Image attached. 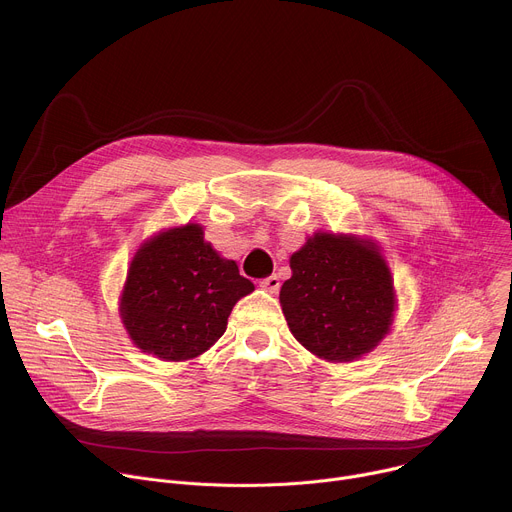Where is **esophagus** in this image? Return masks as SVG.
<instances>
[{
    "instance_id": "obj_1",
    "label": "esophagus",
    "mask_w": 512,
    "mask_h": 512,
    "mask_svg": "<svg viewBox=\"0 0 512 512\" xmlns=\"http://www.w3.org/2000/svg\"><path fill=\"white\" fill-rule=\"evenodd\" d=\"M279 285H281V283H279V277H277V275H269V277H265V279L259 281V287L265 289V291H269V294H277Z\"/></svg>"
}]
</instances>
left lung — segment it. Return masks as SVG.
<instances>
[{
  "instance_id": "obj_1",
  "label": "left lung",
  "mask_w": 512,
  "mask_h": 512,
  "mask_svg": "<svg viewBox=\"0 0 512 512\" xmlns=\"http://www.w3.org/2000/svg\"><path fill=\"white\" fill-rule=\"evenodd\" d=\"M279 304L289 332L314 356L352 362L391 332L397 291L371 237L318 231L289 257Z\"/></svg>"
}]
</instances>
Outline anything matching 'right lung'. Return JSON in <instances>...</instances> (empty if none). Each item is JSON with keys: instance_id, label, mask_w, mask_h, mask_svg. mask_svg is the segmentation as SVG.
<instances>
[{"instance_id": "right-lung-1", "label": "right lung", "mask_w": 512, "mask_h": 512, "mask_svg": "<svg viewBox=\"0 0 512 512\" xmlns=\"http://www.w3.org/2000/svg\"><path fill=\"white\" fill-rule=\"evenodd\" d=\"M253 289L233 259L204 241L198 223H186L139 245L119 296V318L141 352L182 362L225 334L235 304Z\"/></svg>"}]
</instances>
